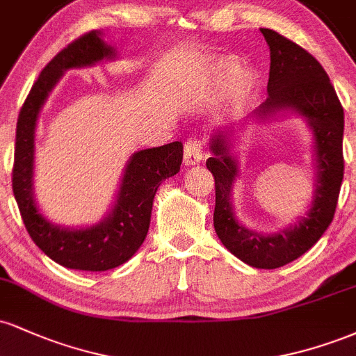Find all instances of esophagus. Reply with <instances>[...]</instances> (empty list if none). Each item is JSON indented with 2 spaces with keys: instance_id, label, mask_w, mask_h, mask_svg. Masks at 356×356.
<instances>
[{
  "instance_id": "1",
  "label": "esophagus",
  "mask_w": 356,
  "mask_h": 356,
  "mask_svg": "<svg viewBox=\"0 0 356 356\" xmlns=\"http://www.w3.org/2000/svg\"><path fill=\"white\" fill-rule=\"evenodd\" d=\"M204 159L202 142L199 138H187L184 144V162L186 165H195Z\"/></svg>"
}]
</instances>
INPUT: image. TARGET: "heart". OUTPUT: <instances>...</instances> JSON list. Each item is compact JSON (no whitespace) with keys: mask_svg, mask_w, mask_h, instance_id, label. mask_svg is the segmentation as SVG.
I'll use <instances>...</instances> for the list:
<instances>
[{"mask_svg":"<svg viewBox=\"0 0 356 356\" xmlns=\"http://www.w3.org/2000/svg\"><path fill=\"white\" fill-rule=\"evenodd\" d=\"M232 67L234 63L229 60H219L214 63V72H212V80L216 83L220 85L224 83L227 79V85H229V92L234 99H244L251 93V90L254 88L256 85V79L249 70H236L232 75L229 76V73L232 72Z\"/></svg>","mask_w":356,"mask_h":356,"instance_id":"1","label":"heart"}]
</instances>
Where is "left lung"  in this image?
Masks as SVG:
<instances>
[{
  "mask_svg": "<svg viewBox=\"0 0 356 356\" xmlns=\"http://www.w3.org/2000/svg\"><path fill=\"white\" fill-rule=\"evenodd\" d=\"M269 44L268 99L254 110L256 120H268L277 112L295 110L306 117L316 140V191L308 216L295 227L263 236L243 227L231 206V189L238 162L229 154V132L212 137L214 157L206 165L214 175V227L220 243L236 257L259 269H275L291 263L318 243L332 224L343 181V107L326 72L312 53L283 35L261 28Z\"/></svg>",
  "mask_w": 356,
  "mask_h": 356,
  "instance_id": "obj_1",
  "label": "left lung"
}]
</instances>
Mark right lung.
<instances>
[{"instance_id":"add662e5","label":"right lung","mask_w":356,"mask_h":356,"mask_svg":"<svg viewBox=\"0 0 356 356\" xmlns=\"http://www.w3.org/2000/svg\"><path fill=\"white\" fill-rule=\"evenodd\" d=\"M113 50L99 31H88L68 43L40 73L24 100L16 124L13 194L28 234L55 263L81 271H107L129 261L144 243L150 224L154 195L161 182L179 172L182 144L136 152L122 179L117 204L108 218L88 229H63L53 226L36 209L33 199V150L36 118L48 93L68 68L88 67L112 58Z\"/></svg>"}]
</instances>
